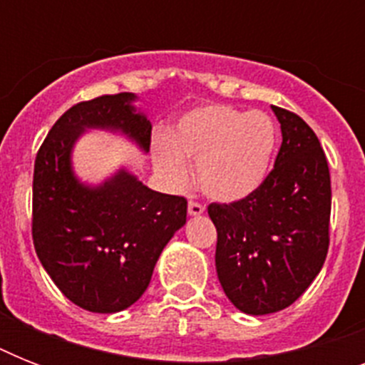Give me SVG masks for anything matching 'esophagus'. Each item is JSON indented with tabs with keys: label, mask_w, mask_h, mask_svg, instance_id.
Listing matches in <instances>:
<instances>
[{
	"label": "esophagus",
	"mask_w": 365,
	"mask_h": 365,
	"mask_svg": "<svg viewBox=\"0 0 365 365\" xmlns=\"http://www.w3.org/2000/svg\"><path fill=\"white\" fill-rule=\"evenodd\" d=\"M187 212H189V216H200V214L205 212V205H200V202H197V200H189Z\"/></svg>",
	"instance_id": "esophagus-1"
}]
</instances>
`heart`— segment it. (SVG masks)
I'll list each match as a JSON object with an SVG mask.
<instances>
[{"label": "heart", "mask_w": 365, "mask_h": 365, "mask_svg": "<svg viewBox=\"0 0 365 365\" xmlns=\"http://www.w3.org/2000/svg\"><path fill=\"white\" fill-rule=\"evenodd\" d=\"M277 148V125L263 111L227 104L200 106L155 140V168L166 185L189 183V160L197 185L220 202L246 199L265 182Z\"/></svg>", "instance_id": "1"}]
</instances>
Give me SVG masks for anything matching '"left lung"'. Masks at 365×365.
Masks as SVG:
<instances>
[{"mask_svg": "<svg viewBox=\"0 0 365 365\" xmlns=\"http://www.w3.org/2000/svg\"><path fill=\"white\" fill-rule=\"evenodd\" d=\"M282 145L265 182L246 199L212 202L216 271L246 314L289 307L322 269L329 248L331 180L317 134L294 111L272 106Z\"/></svg>", "mask_w": 365, "mask_h": 365, "instance_id": "obj_1", "label": "left lung"}]
</instances>
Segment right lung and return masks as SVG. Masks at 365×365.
Listing matches in <instances>:
<instances>
[{
    "label": "right lung",
    "instance_id": "1",
    "mask_svg": "<svg viewBox=\"0 0 365 365\" xmlns=\"http://www.w3.org/2000/svg\"><path fill=\"white\" fill-rule=\"evenodd\" d=\"M134 94L71 106L48 130L34 166L31 239L62 294L91 312H119L148 289L155 263L187 217V200L145 187L126 170L98 187L77 182L71 148L87 128L121 130L149 151L151 123Z\"/></svg>",
    "mask_w": 365,
    "mask_h": 365
}]
</instances>
